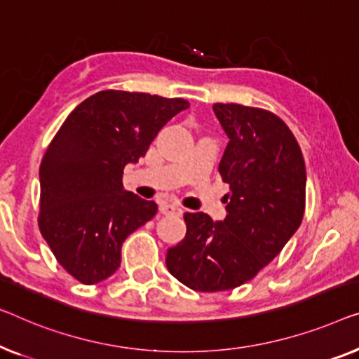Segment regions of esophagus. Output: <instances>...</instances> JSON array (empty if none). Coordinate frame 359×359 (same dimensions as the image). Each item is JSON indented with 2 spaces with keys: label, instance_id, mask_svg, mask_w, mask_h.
I'll use <instances>...</instances> for the list:
<instances>
[{
  "label": "esophagus",
  "instance_id": "1",
  "mask_svg": "<svg viewBox=\"0 0 359 359\" xmlns=\"http://www.w3.org/2000/svg\"><path fill=\"white\" fill-rule=\"evenodd\" d=\"M159 211H161L164 216H169V214H177V216H180L182 208L179 205H174V203H161V205H159Z\"/></svg>",
  "mask_w": 359,
  "mask_h": 359
}]
</instances>
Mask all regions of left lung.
I'll list each match as a JSON object with an SVG mask.
<instances>
[{
  "mask_svg": "<svg viewBox=\"0 0 359 359\" xmlns=\"http://www.w3.org/2000/svg\"><path fill=\"white\" fill-rule=\"evenodd\" d=\"M229 137L219 174L229 184L227 216L185 212L184 240L168 250L165 266L195 292L231 290L280 253L302 224L306 169L302 149L274 112L216 103Z\"/></svg>",
  "mask_w": 359,
  "mask_h": 359,
  "instance_id": "8db88e82",
  "label": "left lung"
}]
</instances>
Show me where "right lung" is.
Wrapping results in <instances>:
<instances>
[{"label":"right lung","mask_w":359,"mask_h":359,"mask_svg":"<svg viewBox=\"0 0 359 359\" xmlns=\"http://www.w3.org/2000/svg\"><path fill=\"white\" fill-rule=\"evenodd\" d=\"M189 106L184 98L103 90L64 121L40 164L39 227L74 279L92 285L114 274L124 240L156 214V203L124 190L122 174Z\"/></svg>","instance_id":"right-lung-1"}]
</instances>
